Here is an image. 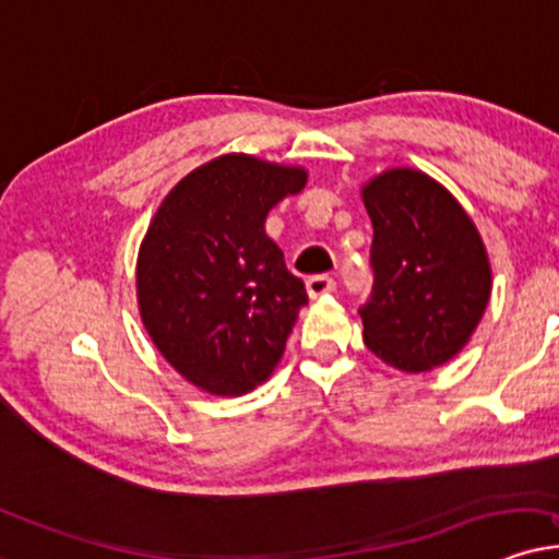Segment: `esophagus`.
Instances as JSON below:
<instances>
[{"label":"esophagus","instance_id":"34e87169","mask_svg":"<svg viewBox=\"0 0 559 559\" xmlns=\"http://www.w3.org/2000/svg\"><path fill=\"white\" fill-rule=\"evenodd\" d=\"M336 290V282L332 274H313L311 280H308V295L311 298H321V295H329Z\"/></svg>","mask_w":559,"mask_h":559}]
</instances>
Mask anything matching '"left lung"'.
Returning a JSON list of instances; mask_svg holds the SVG:
<instances>
[{"mask_svg": "<svg viewBox=\"0 0 559 559\" xmlns=\"http://www.w3.org/2000/svg\"><path fill=\"white\" fill-rule=\"evenodd\" d=\"M362 202L373 223L365 347L404 373H425L477 329L492 287L487 251L456 199L419 170H385Z\"/></svg>", "mask_w": 559, "mask_h": 559, "instance_id": "8db88e82", "label": "left lung"}]
</instances>
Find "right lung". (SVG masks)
I'll use <instances>...</instances> for the list:
<instances>
[{
  "label": "right lung",
  "instance_id": "1",
  "mask_svg": "<svg viewBox=\"0 0 559 559\" xmlns=\"http://www.w3.org/2000/svg\"><path fill=\"white\" fill-rule=\"evenodd\" d=\"M306 186V170L223 155L165 197L136 259L144 329L199 389L238 396L272 376L306 285L266 236L274 204Z\"/></svg>",
  "mask_w": 559,
  "mask_h": 559
}]
</instances>
